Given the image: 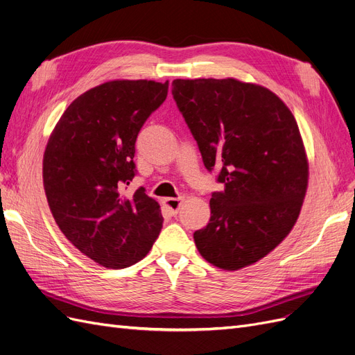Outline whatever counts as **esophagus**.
I'll return each mask as SVG.
<instances>
[{"label":"esophagus","instance_id":"esophagus-1","mask_svg":"<svg viewBox=\"0 0 355 355\" xmlns=\"http://www.w3.org/2000/svg\"><path fill=\"white\" fill-rule=\"evenodd\" d=\"M182 198H180V199H164V206L166 207V211H168V214L169 215H177L178 214V211H180V206H181V203H182Z\"/></svg>","mask_w":355,"mask_h":355}]
</instances>
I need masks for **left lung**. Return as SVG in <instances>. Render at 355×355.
<instances>
[{
  "label": "left lung",
  "instance_id": "8db88e82",
  "mask_svg": "<svg viewBox=\"0 0 355 355\" xmlns=\"http://www.w3.org/2000/svg\"><path fill=\"white\" fill-rule=\"evenodd\" d=\"M173 86L205 166H218L224 184L196 247L219 269L250 266L291 232L304 202L309 161L295 118L272 90L232 77Z\"/></svg>",
  "mask_w": 355,
  "mask_h": 355
}]
</instances>
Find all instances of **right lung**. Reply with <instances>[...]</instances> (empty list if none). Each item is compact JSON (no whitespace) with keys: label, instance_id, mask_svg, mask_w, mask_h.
Masks as SVG:
<instances>
[{"label":"right lung","instance_id":"obj_1","mask_svg":"<svg viewBox=\"0 0 355 355\" xmlns=\"http://www.w3.org/2000/svg\"><path fill=\"white\" fill-rule=\"evenodd\" d=\"M168 80H111L92 87L64 111L46 143V200L67 240L108 269L137 263L161 232V206L140 187L135 143L149 115L166 99Z\"/></svg>","mask_w":355,"mask_h":355}]
</instances>
